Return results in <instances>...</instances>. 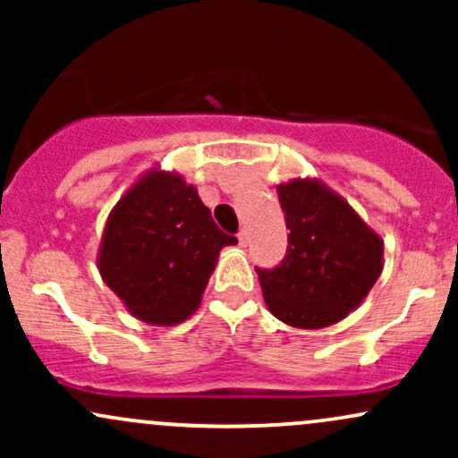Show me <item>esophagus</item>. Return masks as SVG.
<instances>
[{
	"instance_id": "esophagus-1",
	"label": "esophagus",
	"mask_w": 458,
	"mask_h": 458,
	"mask_svg": "<svg viewBox=\"0 0 458 458\" xmlns=\"http://www.w3.org/2000/svg\"><path fill=\"white\" fill-rule=\"evenodd\" d=\"M247 243H250V233H247V228H243L239 233V245L241 247H247Z\"/></svg>"
}]
</instances>
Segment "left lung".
Masks as SVG:
<instances>
[{
	"instance_id": "8db88e82",
	"label": "left lung",
	"mask_w": 458,
	"mask_h": 458,
	"mask_svg": "<svg viewBox=\"0 0 458 458\" xmlns=\"http://www.w3.org/2000/svg\"><path fill=\"white\" fill-rule=\"evenodd\" d=\"M288 250L276 269H256L267 308L297 329L340 323L383 271V239L320 178L277 185Z\"/></svg>"
}]
</instances>
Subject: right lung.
I'll return each mask as SVG.
<instances>
[{
  "label": "right lung",
  "mask_w": 458,
  "mask_h": 458,
  "mask_svg": "<svg viewBox=\"0 0 458 458\" xmlns=\"http://www.w3.org/2000/svg\"><path fill=\"white\" fill-rule=\"evenodd\" d=\"M225 245L236 239L217 228L198 189L155 165L115 202L97 265L131 317L172 327L199 308Z\"/></svg>",
  "instance_id": "right-lung-1"
}]
</instances>
